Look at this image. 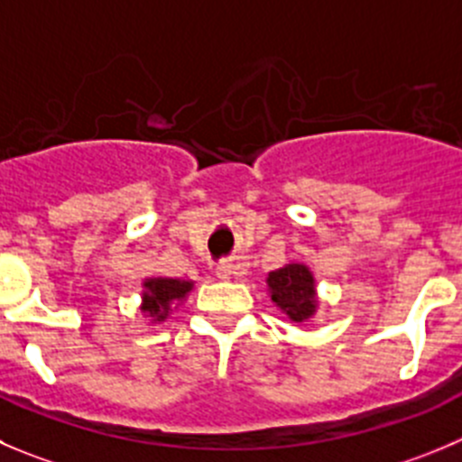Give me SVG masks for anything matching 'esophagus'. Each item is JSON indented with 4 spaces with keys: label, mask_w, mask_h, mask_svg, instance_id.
<instances>
[{
    "label": "esophagus",
    "mask_w": 462,
    "mask_h": 462,
    "mask_svg": "<svg viewBox=\"0 0 462 462\" xmlns=\"http://www.w3.org/2000/svg\"><path fill=\"white\" fill-rule=\"evenodd\" d=\"M235 273H236V264H235V262L223 260V262H218V264H217V275H218V278L227 280V278H232V275H235Z\"/></svg>",
    "instance_id": "obj_1"
}]
</instances>
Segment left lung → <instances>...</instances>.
<instances>
[{
    "instance_id": "8db88e82",
    "label": "left lung",
    "mask_w": 462,
    "mask_h": 462,
    "mask_svg": "<svg viewBox=\"0 0 462 462\" xmlns=\"http://www.w3.org/2000/svg\"><path fill=\"white\" fill-rule=\"evenodd\" d=\"M271 300L282 310L291 321H305L312 317L314 305V278L303 264L282 266L269 273Z\"/></svg>"
}]
</instances>
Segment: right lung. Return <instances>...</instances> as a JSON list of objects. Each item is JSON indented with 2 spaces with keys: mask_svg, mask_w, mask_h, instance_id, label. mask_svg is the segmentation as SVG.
Listing matches in <instances>:
<instances>
[{
  "mask_svg": "<svg viewBox=\"0 0 462 462\" xmlns=\"http://www.w3.org/2000/svg\"><path fill=\"white\" fill-rule=\"evenodd\" d=\"M187 291H191V282L172 278H152L145 282L143 291V312L150 317H157V321L166 319L168 310L175 300L184 299Z\"/></svg>",
  "mask_w": 462,
  "mask_h": 462,
  "instance_id": "obj_1",
  "label": "right lung"
}]
</instances>
